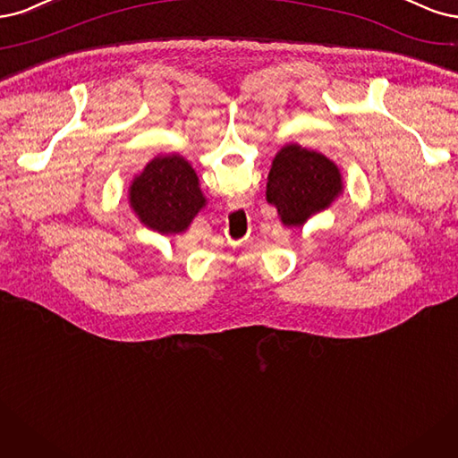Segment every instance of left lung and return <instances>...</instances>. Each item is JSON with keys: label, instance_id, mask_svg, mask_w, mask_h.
Here are the masks:
<instances>
[{"label": "left lung", "instance_id": "1", "mask_svg": "<svg viewBox=\"0 0 458 458\" xmlns=\"http://www.w3.org/2000/svg\"><path fill=\"white\" fill-rule=\"evenodd\" d=\"M341 190V171L331 159L287 144L272 164L267 199L276 205L285 226H302L310 216L329 208Z\"/></svg>", "mask_w": 458, "mask_h": 458}]
</instances>
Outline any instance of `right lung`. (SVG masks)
I'll list each match as a JSON object with an SVG mask.
<instances>
[{"label":"right lung","instance_id":"add662e5","mask_svg":"<svg viewBox=\"0 0 458 458\" xmlns=\"http://www.w3.org/2000/svg\"><path fill=\"white\" fill-rule=\"evenodd\" d=\"M131 205L146 226L179 233L205 205L198 174L181 156H159L131 186Z\"/></svg>","mask_w":458,"mask_h":458}]
</instances>
